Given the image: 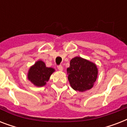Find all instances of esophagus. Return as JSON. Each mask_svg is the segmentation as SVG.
Returning a JSON list of instances; mask_svg holds the SVG:
<instances>
[{
  "mask_svg": "<svg viewBox=\"0 0 127 127\" xmlns=\"http://www.w3.org/2000/svg\"><path fill=\"white\" fill-rule=\"evenodd\" d=\"M57 68H58V69L60 71H63V67L61 65H59L57 66Z\"/></svg>",
  "mask_w": 127,
  "mask_h": 127,
  "instance_id": "1",
  "label": "esophagus"
}]
</instances>
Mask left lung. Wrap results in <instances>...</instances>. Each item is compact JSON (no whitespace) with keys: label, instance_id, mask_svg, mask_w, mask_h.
<instances>
[{"label":"left lung","instance_id":"1","mask_svg":"<svg viewBox=\"0 0 127 127\" xmlns=\"http://www.w3.org/2000/svg\"><path fill=\"white\" fill-rule=\"evenodd\" d=\"M66 71L72 88L81 92L94 86L98 74L96 64L80 57H75L70 60Z\"/></svg>","mask_w":127,"mask_h":127}]
</instances>
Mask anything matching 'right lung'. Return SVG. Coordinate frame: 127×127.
I'll use <instances>...</instances> for the list:
<instances>
[{"mask_svg": "<svg viewBox=\"0 0 127 127\" xmlns=\"http://www.w3.org/2000/svg\"><path fill=\"white\" fill-rule=\"evenodd\" d=\"M55 71L53 68L47 67L43 61L39 60L30 68L28 78L35 86L42 87L45 86L51 75Z\"/></svg>", "mask_w": 127, "mask_h": 127, "instance_id": "right-lung-1", "label": "right lung"}]
</instances>
